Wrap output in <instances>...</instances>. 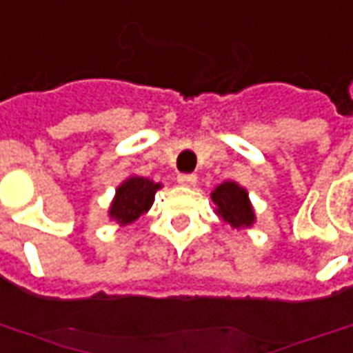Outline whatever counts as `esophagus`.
<instances>
[{
  "instance_id": "obj_1",
  "label": "esophagus",
  "mask_w": 353,
  "mask_h": 353,
  "mask_svg": "<svg viewBox=\"0 0 353 353\" xmlns=\"http://www.w3.org/2000/svg\"><path fill=\"white\" fill-rule=\"evenodd\" d=\"M177 183L183 187H195L196 176L195 174H179V176H177Z\"/></svg>"
}]
</instances>
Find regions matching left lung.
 Masks as SVG:
<instances>
[{
    "mask_svg": "<svg viewBox=\"0 0 353 353\" xmlns=\"http://www.w3.org/2000/svg\"><path fill=\"white\" fill-rule=\"evenodd\" d=\"M212 203L216 205V214L232 228H249L255 222V210L247 195V189L236 181H224L212 191Z\"/></svg>",
    "mask_w": 353,
    "mask_h": 353,
    "instance_id": "8db88e82",
    "label": "left lung"
}]
</instances>
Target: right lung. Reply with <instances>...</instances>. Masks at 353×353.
<instances>
[{
    "mask_svg": "<svg viewBox=\"0 0 353 353\" xmlns=\"http://www.w3.org/2000/svg\"><path fill=\"white\" fill-rule=\"evenodd\" d=\"M160 183L150 181L148 177L131 176L116 189V196L110 207V218L116 220L119 226H127L137 218L148 212L154 203V195L160 189Z\"/></svg>",
    "mask_w": 353,
    "mask_h": 353,
    "instance_id": "obj_1",
    "label": "right lung"
}]
</instances>
